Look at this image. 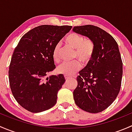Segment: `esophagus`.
<instances>
[{"label":"esophagus","instance_id":"1","mask_svg":"<svg viewBox=\"0 0 132 132\" xmlns=\"http://www.w3.org/2000/svg\"><path fill=\"white\" fill-rule=\"evenodd\" d=\"M64 78L66 80H68L69 78H71V77H70V76H67V75H64Z\"/></svg>","mask_w":132,"mask_h":132}]
</instances>
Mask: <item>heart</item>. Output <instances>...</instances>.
I'll return each instance as SVG.
<instances>
[{
  "label": "heart",
  "instance_id": "obj_1",
  "mask_svg": "<svg viewBox=\"0 0 132 132\" xmlns=\"http://www.w3.org/2000/svg\"><path fill=\"white\" fill-rule=\"evenodd\" d=\"M65 44L69 47L75 49L74 59H77L84 64H87L94 55L95 47L94 43L91 39H84V37L75 32H71L64 38ZM61 44H55L52 50V58L55 62L60 61ZM81 64L78 61L70 62H63L57 68L59 73L70 76L80 70Z\"/></svg>",
  "mask_w": 132,
  "mask_h": 132
}]
</instances>
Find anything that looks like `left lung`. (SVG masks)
Instances as JSON below:
<instances>
[{
  "instance_id": "obj_1",
  "label": "left lung",
  "mask_w": 132,
  "mask_h": 132,
  "mask_svg": "<svg viewBox=\"0 0 132 132\" xmlns=\"http://www.w3.org/2000/svg\"><path fill=\"white\" fill-rule=\"evenodd\" d=\"M73 30L88 37L95 47L91 60L77 77L75 102L85 111L100 112L113 103L120 91L123 62L118 45L110 34L94 25L75 26Z\"/></svg>"
}]
</instances>
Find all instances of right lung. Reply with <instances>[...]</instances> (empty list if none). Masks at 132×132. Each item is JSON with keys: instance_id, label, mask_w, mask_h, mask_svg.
<instances>
[{"instance_id": "add662e5", "label": "right lung", "mask_w": 132, "mask_h": 132, "mask_svg": "<svg viewBox=\"0 0 132 132\" xmlns=\"http://www.w3.org/2000/svg\"><path fill=\"white\" fill-rule=\"evenodd\" d=\"M72 27L43 25L25 34L16 46L9 67V81L16 102L28 111L40 112L55 105L65 82L62 75L46 76L55 68L52 50Z\"/></svg>"}]
</instances>
